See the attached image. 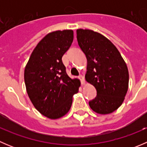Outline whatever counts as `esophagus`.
Instances as JSON below:
<instances>
[{"mask_svg":"<svg viewBox=\"0 0 147 147\" xmlns=\"http://www.w3.org/2000/svg\"><path fill=\"white\" fill-rule=\"evenodd\" d=\"M78 78H79L80 80V82H81V83H82V84H85V81H84V76H82V75H80V76L78 77Z\"/></svg>","mask_w":147,"mask_h":147,"instance_id":"esophagus-1","label":"esophagus"}]
</instances>
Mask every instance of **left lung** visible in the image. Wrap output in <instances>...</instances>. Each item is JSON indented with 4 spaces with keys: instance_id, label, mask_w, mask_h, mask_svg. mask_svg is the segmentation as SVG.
<instances>
[{
    "instance_id": "obj_1",
    "label": "left lung",
    "mask_w": 147,
    "mask_h": 147,
    "mask_svg": "<svg viewBox=\"0 0 147 147\" xmlns=\"http://www.w3.org/2000/svg\"><path fill=\"white\" fill-rule=\"evenodd\" d=\"M78 45L87 60L85 79L95 87L97 96L90 108L101 115L117 109L124 100L129 84L127 65L109 40L91 30H77Z\"/></svg>"
}]
</instances>
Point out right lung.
Instances as JSON below:
<instances>
[{
    "mask_svg": "<svg viewBox=\"0 0 147 147\" xmlns=\"http://www.w3.org/2000/svg\"><path fill=\"white\" fill-rule=\"evenodd\" d=\"M73 37L72 30L48 33L34 49L25 68V84L30 100L38 112L52 119L69 112L72 96L80 84L79 80L68 76L62 60Z\"/></svg>",
    "mask_w": 147,
    "mask_h": 147,
    "instance_id": "right-lung-1",
    "label": "right lung"
}]
</instances>
